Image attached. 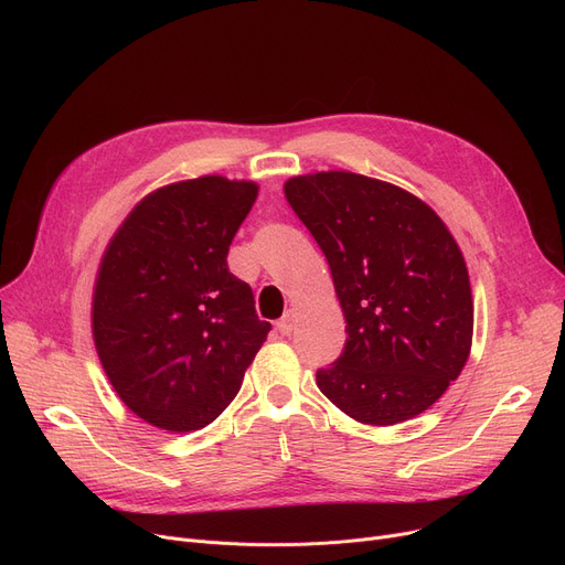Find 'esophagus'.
<instances>
[{
    "label": "esophagus",
    "mask_w": 565,
    "mask_h": 565,
    "mask_svg": "<svg viewBox=\"0 0 565 565\" xmlns=\"http://www.w3.org/2000/svg\"><path fill=\"white\" fill-rule=\"evenodd\" d=\"M295 320H298V316H295V311H292V309H290V311H286V316L277 322V330H279L284 337L292 334V330H295Z\"/></svg>",
    "instance_id": "1"
}]
</instances>
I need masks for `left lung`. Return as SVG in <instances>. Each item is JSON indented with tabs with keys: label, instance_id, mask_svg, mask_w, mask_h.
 Here are the masks:
<instances>
[{
	"label": "left lung",
	"instance_id": "8db88e82",
	"mask_svg": "<svg viewBox=\"0 0 565 565\" xmlns=\"http://www.w3.org/2000/svg\"><path fill=\"white\" fill-rule=\"evenodd\" d=\"M284 194L328 258L345 318V348L316 373L318 390L360 424L417 417L471 350V286L456 237L426 201L362 173L295 175Z\"/></svg>",
	"mask_w": 565,
	"mask_h": 565
}]
</instances>
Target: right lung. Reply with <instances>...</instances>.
Here are the masks:
<instances>
[{"mask_svg":"<svg viewBox=\"0 0 565 565\" xmlns=\"http://www.w3.org/2000/svg\"><path fill=\"white\" fill-rule=\"evenodd\" d=\"M254 181L199 175L146 194L100 258L92 330L107 380L139 419L192 433L228 407L270 332L228 273Z\"/></svg>","mask_w":565,"mask_h":565,"instance_id":"add662e5","label":"right lung"}]
</instances>
